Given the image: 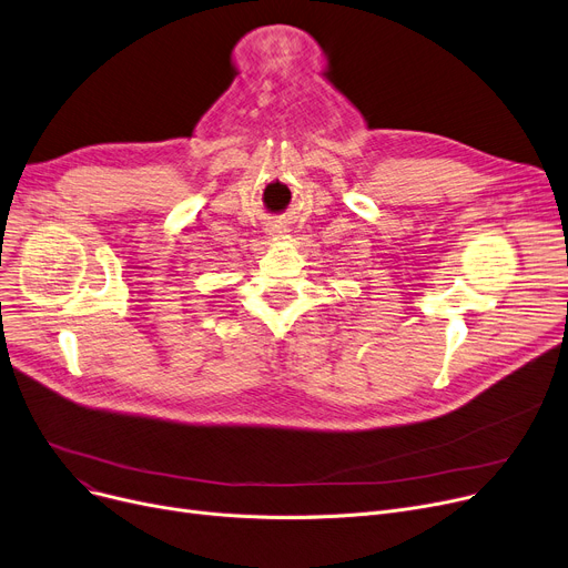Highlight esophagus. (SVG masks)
<instances>
[{"label": "esophagus", "instance_id": "1", "mask_svg": "<svg viewBox=\"0 0 568 568\" xmlns=\"http://www.w3.org/2000/svg\"><path fill=\"white\" fill-rule=\"evenodd\" d=\"M270 231V235H281V233H285L281 225H272V229H267Z\"/></svg>", "mask_w": 568, "mask_h": 568}]
</instances>
